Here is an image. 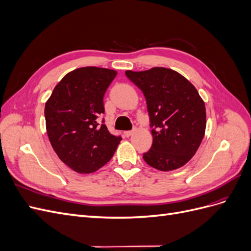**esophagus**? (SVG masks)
I'll return each mask as SVG.
<instances>
[{"instance_id": "34e87169", "label": "esophagus", "mask_w": 251, "mask_h": 251, "mask_svg": "<svg viewBox=\"0 0 251 251\" xmlns=\"http://www.w3.org/2000/svg\"><path fill=\"white\" fill-rule=\"evenodd\" d=\"M133 133H134V131H126V132H125L126 137H130V136H131Z\"/></svg>"}]
</instances>
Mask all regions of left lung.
I'll list each match as a JSON object with an SVG mask.
<instances>
[{
    "label": "left lung",
    "mask_w": 251,
    "mask_h": 251,
    "mask_svg": "<svg viewBox=\"0 0 251 251\" xmlns=\"http://www.w3.org/2000/svg\"><path fill=\"white\" fill-rule=\"evenodd\" d=\"M126 75L146 97L153 127V144L143 154L144 161L163 172L183 166L199 149L206 127V111L198 91L183 75L163 67L127 70Z\"/></svg>",
    "instance_id": "obj_1"
}]
</instances>
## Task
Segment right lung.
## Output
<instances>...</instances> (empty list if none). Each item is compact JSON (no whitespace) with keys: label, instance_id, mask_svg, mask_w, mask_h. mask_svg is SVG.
<instances>
[{"label":"right lung","instance_id":"obj_1","mask_svg":"<svg viewBox=\"0 0 251 251\" xmlns=\"http://www.w3.org/2000/svg\"><path fill=\"white\" fill-rule=\"evenodd\" d=\"M116 75L107 68H78L65 75L45 104L51 146L76 173L90 174L102 168L121 140L98 119L104 113L105 91Z\"/></svg>","mask_w":251,"mask_h":251}]
</instances>
